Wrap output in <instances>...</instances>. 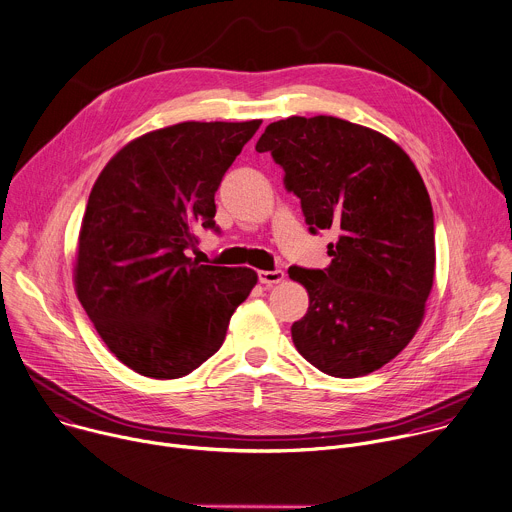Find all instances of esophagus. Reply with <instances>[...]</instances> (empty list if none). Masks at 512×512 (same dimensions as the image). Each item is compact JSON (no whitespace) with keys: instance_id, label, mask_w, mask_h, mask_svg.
I'll return each instance as SVG.
<instances>
[{"instance_id":"esophagus-1","label":"esophagus","mask_w":512,"mask_h":512,"mask_svg":"<svg viewBox=\"0 0 512 512\" xmlns=\"http://www.w3.org/2000/svg\"><path fill=\"white\" fill-rule=\"evenodd\" d=\"M285 279V273L281 269H275V271H259V281L263 285H277Z\"/></svg>"}]
</instances>
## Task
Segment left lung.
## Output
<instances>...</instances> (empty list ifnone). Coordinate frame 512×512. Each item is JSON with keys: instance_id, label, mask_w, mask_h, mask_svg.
<instances>
[{"instance_id": "1", "label": "left lung", "mask_w": 512, "mask_h": 512, "mask_svg": "<svg viewBox=\"0 0 512 512\" xmlns=\"http://www.w3.org/2000/svg\"><path fill=\"white\" fill-rule=\"evenodd\" d=\"M255 150L283 168L309 231L337 233L329 267H289L309 293L291 325L297 352L333 378L380 370L410 344L434 283V213L414 162L388 136L333 116L271 122Z\"/></svg>"}]
</instances>
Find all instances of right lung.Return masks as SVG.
<instances>
[{"label":"right lung","instance_id":"1","mask_svg":"<svg viewBox=\"0 0 512 512\" xmlns=\"http://www.w3.org/2000/svg\"><path fill=\"white\" fill-rule=\"evenodd\" d=\"M261 120L181 122L118 150L96 179L82 219L76 293L108 350L130 370L177 380L225 342L249 297V267L187 255L215 225V193Z\"/></svg>","mask_w":512,"mask_h":512}]
</instances>
